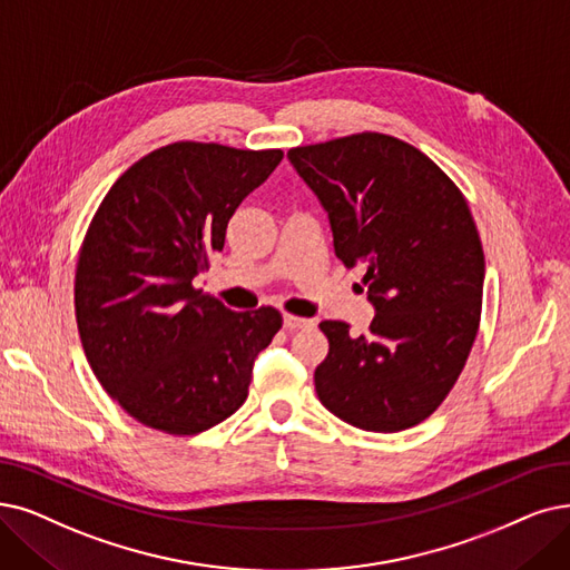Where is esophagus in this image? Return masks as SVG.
Wrapping results in <instances>:
<instances>
[{"instance_id": "34e87169", "label": "esophagus", "mask_w": 570, "mask_h": 570, "mask_svg": "<svg viewBox=\"0 0 570 570\" xmlns=\"http://www.w3.org/2000/svg\"><path fill=\"white\" fill-rule=\"evenodd\" d=\"M283 325H285L287 330H304V327H311V325H313V321H308V317H299V315H289V313H285V317H283Z\"/></svg>"}]
</instances>
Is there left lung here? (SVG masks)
Returning a JSON list of instances; mask_svg holds the SVG:
<instances>
[{
    "mask_svg": "<svg viewBox=\"0 0 570 570\" xmlns=\"http://www.w3.org/2000/svg\"><path fill=\"white\" fill-rule=\"evenodd\" d=\"M327 210L334 253L362 264L370 334L325 321V409L360 430L423 423L459 381L482 317L484 249L453 179L404 140L355 132L287 151Z\"/></svg>",
    "mask_w": 570,
    "mask_h": 570,
    "instance_id": "obj_1",
    "label": "left lung"
}]
</instances>
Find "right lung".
<instances>
[{
  "label": "right lung",
  "mask_w": 570,
  "mask_h": 570,
  "mask_svg": "<svg viewBox=\"0 0 570 570\" xmlns=\"http://www.w3.org/2000/svg\"><path fill=\"white\" fill-rule=\"evenodd\" d=\"M281 161V149L173 142L135 161L90 219L75 273L81 346L102 389L142 425L198 435L245 402L283 315L236 313L191 281Z\"/></svg>",
  "instance_id": "obj_1"
}]
</instances>
